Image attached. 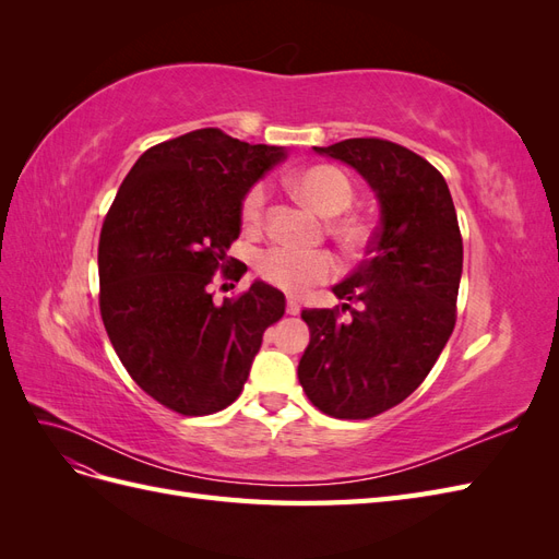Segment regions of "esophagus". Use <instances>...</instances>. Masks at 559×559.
<instances>
[{
    "instance_id": "esophagus-1",
    "label": "esophagus",
    "mask_w": 559,
    "mask_h": 559,
    "mask_svg": "<svg viewBox=\"0 0 559 559\" xmlns=\"http://www.w3.org/2000/svg\"><path fill=\"white\" fill-rule=\"evenodd\" d=\"M300 312V306H298V300L296 298H286V314H298Z\"/></svg>"
}]
</instances>
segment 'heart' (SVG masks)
Wrapping results in <instances>:
<instances>
[{"label":"heart","instance_id":"obj_1","mask_svg":"<svg viewBox=\"0 0 559 559\" xmlns=\"http://www.w3.org/2000/svg\"><path fill=\"white\" fill-rule=\"evenodd\" d=\"M292 191L321 216H329V233L347 247H359L368 240V226L359 214L345 212L354 200V183L337 165L319 163L296 173L289 179ZM265 189L251 186L240 202V222L245 230L257 233L263 226ZM257 275L286 294H300L314 284L329 282L341 265L331 251H296L289 247H267L253 261Z\"/></svg>","mask_w":559,"mask_h":559}]
</instances>
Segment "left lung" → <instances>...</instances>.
<instances>
[{
	"mask_svg": "<svg viewBox=\"0 0 559 559\" xmlns=\"http://www.w3.org/2000/svg\"><path fill=\"white\" fill-rule=\"evenodd\" d=\"M314 151L352 165L382 216L368 259L333 286L343 308L300 312L310 345L298 380L321 413L368 419L408 399L441 357L456 321L462 233L443 175L415 151L380 138Z\"/></svg>",
	"mask_w": 559,
	"mask_h": 559,
	"instance_id": "obj_1",
	"label": "left lung"
}]
</instances>
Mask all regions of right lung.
Returning a JSON list of instances; mask_svg holds the SVG:
<instances>
[{
  "mask_svg": "<svg viewBox=\"0 0 559 559\" xmlns=\"http://www.w3.org/2000/svg\"><path fill=\"white\" fill-rule=\"evenodd\" d=\"M282 146L247 144L200 128L146 148L105 216L97 247L99 314L130 378L186 417L224 411L240 396L263 333L284 314L275 286L253 282L214 300L240 235V202Z\"/></svg>",
  "mask_w": 559,
  "mask_h": 559,
  "instance_id": "add662e5",
  "label": "right lung"
}]
</instances>
